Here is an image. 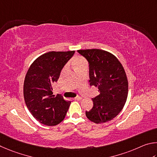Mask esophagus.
<instances>
[{
    "label": "esophagus",
    "instance_id": "1",
    "mask_svg": "<svg viewBox=\"0 0 157 157\" xmlns=\"http://www.w3.org/2000/svg\"><path fill=\"white\" fill-rule=\"evenodd\" d=\"M81 97H76L75 98H74V100H78V101H79V100H81Z\"/></svg>",
    "mask_w": 157,
    "mask_h": 157
}]
</instances>
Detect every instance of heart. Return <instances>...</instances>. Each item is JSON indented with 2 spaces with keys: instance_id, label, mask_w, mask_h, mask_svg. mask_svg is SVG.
Instances as JSON below:
<instances>
[{
  "instance_id": "obj_1",
  "label": "heart",
  "mask_w": 157,
  "mask_h": 157,
  "mask_svg": "<svg viewBox=\"0 0 157 157\" xmlns=\"http://www.w3.org/2000/svg\"><path fill=\"white\" fill-rule=\"evenodd\" d=\"M86 63V60H85L84 59H83L82 57H76L75 59H74V67H77V66H79L81 64H83V63Z\"/></svg>"
}]
</instances>
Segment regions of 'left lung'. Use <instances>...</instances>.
<instances>
[{"instance_id":"left-lung-1","label":"left lung","mask_w":157,"mask_h":157,"mask_svg":"<svg viewBox=\"0 0 157 157\" xmlns=\"http://www.w3.org/2000/svg\"><path fill=\"white\" fill-rule=\"evenodd\" d=\"M89 63L90 86L100 92L92 98L93 108L86 111L87 119L95 123L109 121L124 107L128 98V81L123 65L109 52L98 49L77 51Z\"/></svg>"}]
</instances>
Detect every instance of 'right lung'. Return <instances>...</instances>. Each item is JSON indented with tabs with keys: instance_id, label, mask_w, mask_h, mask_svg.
I'll return each instance as SVG.
<instances>
[{
	"instance_id": "1",
	"label": "right lung",
	"mask_w": 157,
	"mask_h": 157,
	"mask_svg": "<svg viewBox=\"0 0 157 157\" xmlns=\"http://www.w3.org/2000/svg\"><path fill=\"white\" fill-rule=\"evenodd\" d=\"M75 51L49 52L30 65L24 81L25 102L33 117L42 124L54 126L65 119L71 102L53 95L52 85Z\"/></svg>"
}]
</instances>
